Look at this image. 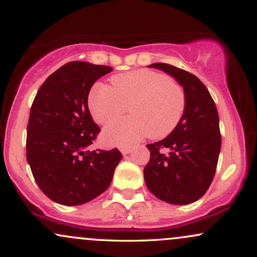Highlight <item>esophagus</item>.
Instances as JSON below:
<instances>
[{
	"mask_svg": "<svg viewBox=\"0 0 257 257\" xmlns=\"http://www.w3.org/2000/svg\"><path fill=\"white\" fill-rule=\"evenodd\" d=\"M120 152L123 153V155H128V153H131V151H132V147H129V146H123V147H120Z\"/></svg>",
	"mask_w": 257,
	"mask_h": 257,
	"instance_id": "34e87169",
	"label": "esophagus"
}]
</instances>
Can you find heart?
Wrapping results in <instances>:
<instances>
[{
	"instance_id": "b5f03b06",
	"label": "heart",
	"mask_w": 257,
	"mask_h": 257,
	"mask_svg": "<svg viewBox=\"0 0 257 257\" xmlns=\"http://www.w3.org/2000/svg\"><path fill=\"white\" fill-rule=\"evenodd\" d=\"M126 106L132 116L102 132V140L108 145L129 146L149 134L156 139L167 137L181 120L186 95L181 85L168 76L141 69L114 76L111 87L94 85L88 96L91 117L99 124L119 118Z\"/></svg>"
}]
</instances>
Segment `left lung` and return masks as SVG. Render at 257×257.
<instances>
[{
	"instance_id": "obj_1",
	"label": "left lung",
	"mask_w": 257,
	"mask_h": 257,
	"mask_svg": "<svg viewBox=\"0 0 257 257\" xmlns=\"http://www.w3.org/2000/svg\"><path fill=\"white\" fill-rule=\"evenodd\" d=\"M159 69L184 87L186 107L178 126L163 140L149 144L144 169L150 192L170 204H190L204 196L216 172L221 149L219 113L210 93L192 73L169 64Z\"/></svg>"
}]
</instances>
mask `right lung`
I'll return each instance as SVG.
<instances>
[{"instance_id":"obj_1","label":"right lung","mask_w":257,"mask_h":257,"mask_svg":"<svg viewBox=\"0 0 257 257\" xmlns=\"http://www.w3.org/2000/svg\"><path fill=\"white\" fill-rule=\"evenodd\" d=\"M112 67L71 61L53 72L32 102L26 159L38 187L63 205L96 198L122 159L117 149L89 151L100 128L88 108L90 88Z\"/></svg>"}]
</instances>
